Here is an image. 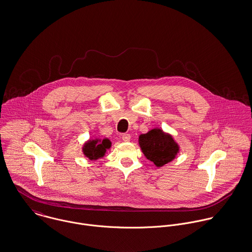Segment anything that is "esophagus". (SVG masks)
<instances>
[{
	"label": "esophagus",
	"instance_id": "esophagus-1",
	"mask_svg": "<svg viewBox=\"0 0 252 252\" xmlns=\"http://www.w3.org/2000/svg\"><path fill=\"white\" fill-rule=\"evenodd\" d=\"M122 139L124 142H128L129 140H130V134H128V133H124L123 135H122Z\"/></svg>",
	"mask_w": 252,
	"mask_h": 252
}]
</instances>
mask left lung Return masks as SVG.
Wrapping results in <instances>:
<instances>
[{
    "mask_svg": "<svg viewBox=\"0 0 252 252\" xmlns=\"http://www.w3.org/2000/svg\"><path fill=\"white\" fill-rule=\"evenodd\" d=\"M138 143L146 158L154 162L157 167H162L171 162L180 153V145L173 136L158 127L140 134Z\"/></svg>",
    "mask_w": 252,
    "mask_h": 252,
    "instance_id": "1",
    "label": "left lung"
}]
</instances>
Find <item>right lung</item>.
<instances>
[{
	"mask_svg": "<svg viewBox=\"0 0 252 252\" xmlns=\"http://www.w3.org/2000/svg\"><path fill=\"white\" fill-rule=\"evenodd\" d=\"M111 146L112 142L108 138L101 139L98 137H91L83 144L82 153L90 160H97L105 156Z\"/></svg>",
	"mask_w": 252,
	"mask_h": 252,
	"instance_id": "add662e5",
	"label": "right lung"
}]
</instances>
